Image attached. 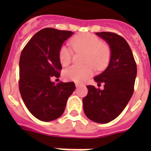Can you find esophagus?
<instances>
[{"label": "esophagus", "mask_w": 151, "mask_h": 151, "mask_svg": "<svg viewBox=\"0 0 151 151\" xmlns=\"http://www.w3.org/2000/svg\"><path fill=\"white\" fill-rule=\"evenodd\" d=\"M75 85L77 88H79V87H81V86H83V85H81V84H79V83H75Z\"/></svg>", "instance_id": "esophagus-1"}]
</instances>
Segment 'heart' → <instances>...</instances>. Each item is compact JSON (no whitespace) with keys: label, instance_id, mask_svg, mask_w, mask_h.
Segmentation results:
<instances>
[{"label":"heart","instance_id":"obj_1","mask_svg":"<svg viewBox=\"0 0 151 151\" xmlns=\"http://www.w3.org/2000/svg\"><path fill=\"white\" fill-rule=\"evenodd\" d=\"M71 48L75 52H85L84 66H72L66 69L63 77L66 80L82 82L89 78L94 73L95 68L101 70L107 66L110 60V48L100 39L91 34H82L74 37L70 41ZM73 52L70 48L63 45L59 52V59L62 66L70 63Z\"/></svg>","mask_w":151,"mask_h":151}]
</instances>
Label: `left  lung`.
I'll list each match as a JSON object with an SVG mask.
<instances>
[{"mask_svg":"<svg viewBox=\"0 0 151 151\" xmlns=\"http://www.w3.org/2000/svg\"><path fill=\"white\" fill-rule=\"evenodd\" d=\"M96 35L109 45L110 59L105 70L94 78L98 85L104 84V88L88 85V95L82 99L83 108L88 118L106 124L118 117L131 99L137 68L131 48L122 37L110 32L96 33Z\"/></svg>","mask_w":151,"mask_h":151,"instance_id":"1","label":"left lung"}]
</instances>
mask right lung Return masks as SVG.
<instances>
[{
    "instance_id": "obj_1",
    "label": "right lung",
    "mask_w": 151,
    "mask_h": 151,
    "mask_svg": "<svg viewBox=\"0 0 151 151\" xmlns=\"http://www.w3.org/2000/svg\"><path fill=\"white\" fill-rule=\"evenodd\" d=\"M73 32L45 28L35 34L19 59V92L29 111L42 122H51L63 114L66 101L75 90L73 82L55 84L62 66L59 52Z\"/></svg>"
}]
</instances>
